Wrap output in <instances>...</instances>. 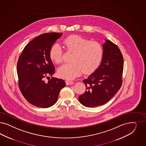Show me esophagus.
<instances>
[{
	"label": "esophagus",
	"instance_id": "obj_1",
	"mask_svg": "<svg viewBox=\"0 0 146 146\" xmlns=\"http://www.w3.org/2000/svg\"><path fill=\"white\" fill-rule=\"evenodd\" d=\"M66 84H67V85H72V84H74L73 81L70 80H66Z\"/></svg>",
	"mask_w": 146,
	"mask_h": 146
}]
</instances>
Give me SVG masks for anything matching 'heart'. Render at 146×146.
Listing matches in <instances>:
<instances>
[{
	"mask_svg": "<svg viewBox=\"0 0 146 146\" xmlns=\"http://www.w3.org/2000/svg\"><path fill=\"white\" fill-rule=\"evenodd\" d=\"M68 51L73 52L71 56L72 62L60 66L58 74L66 79H72L82 71L89 74L98 68L102 59L104 50L98 41H91L84 37L73 35L66 38L63 41ZM50 59L56 64H60L63 60V52L61 46L55 43L50 50Z\"/></svg>",
	"mask_w": 146,
	"mask_h": 146,
	"instance_id": "1",
	"label": "heart"
}]
</instances>
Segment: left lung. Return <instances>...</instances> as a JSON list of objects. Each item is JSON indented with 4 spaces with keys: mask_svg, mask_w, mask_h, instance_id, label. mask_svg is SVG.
I'll list each match as a JSON object with an SVG mask.
<instances>
[{
    "mask_svg": "<svg viewBox=\"0 0 146 146\" xmlns=\"http://www.w3.org/2000/svg\"><path fill=\"white\" fill-rule=\"evenodd\" d=\"M104 53L100 65L83 80L85 92L79 96L81 104L87 107H96L108 102L122 85L123 58L120 49L110 40L102 45Z\"/></svg>",
    "mask_w": 146,
    "mask_h": 146,
    "instance_id": "1",
    "label": "left lung"
}]
</instances>
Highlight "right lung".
Masks as SVG:
<instances>
[{
    "label": "right lung",
    "instance_id": "add662e5",
    "mask_svg": "<svg viewBox=\"0 0 146 146\" xmlns=\"http://www.w3.org/2000/svg\"><path fill=\"white\" fill-rule=\"evenodd\" d=\"M62 33H47L38 36L26 45L17 62V74L20 91L26 100L33 106L48 108L55 104L65 81L52 78L55 72L50 50Z\"/></svg>",
    "mask_w": 146,
    "mask_h": 146
}]
</instances>
